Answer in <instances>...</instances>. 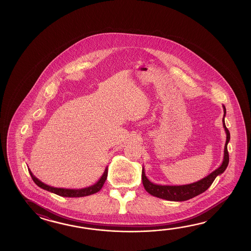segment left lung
<instances>
[{
	"label": "left lung",
	"mask_w": 251,
	"mask_h": 251,
	"mask_svg": "<svg viewBox=\"0 0 251 251\" xmlns=\"http://www.w3.org/2000/svg\"><path fill=\"white\" fill-rule=\"evenodd\" d=\"M223 107H224V112L223 125H224L225 133H226V143L224 146V160H223L222 165L220 166L218 169L213 171L212 173H210L208 176L203 177L202 179L195 182V183L182 185V186H162V185L153 184L150 181L149 179L147 178V176H145L144 169L143 168L142 180H143L145 190L149 193L150 195L156 197V198L169 200V201H175V202L186 201V200L195 198L198 195L204 192L205 190H207L209 187L212 185L213 180L215 179V177L221 175L222 173H224L227 166L229 164V152L227 149V145L229 143L230 135H229V130H228V128L226 127L225 122H224V118L226 115V108L224 106Z\"/></svg>",
	"instance_id": "8db88e82"
}]
</instances>
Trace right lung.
<instances>
[{"label":"right lung","instance_id":"add662e5","mask_svg":"<svg viewBox=\"0 0 251 251\" xmlns=\"http://www.w3.org/2000/svg\"><path fill=\"white\" fill-rule=\"evenodd\" d=\"M28 172L32 177L33 181L36 183V185H38V187H41L45 190H48L49 192L56 194V195L61 196V197H64V198H82V197L91 196L92 194L99 192L101 189L104 183L107 179V167L105 169V171H104L101 177L94 185H92L91 187L80 188V189H68V188H58V187H51V186H48L47 184L40 181L38 178L33 175L32 172L29 169H28Z\"/></svg>","mask_w":251,"mask_h":251}]
</instances>
